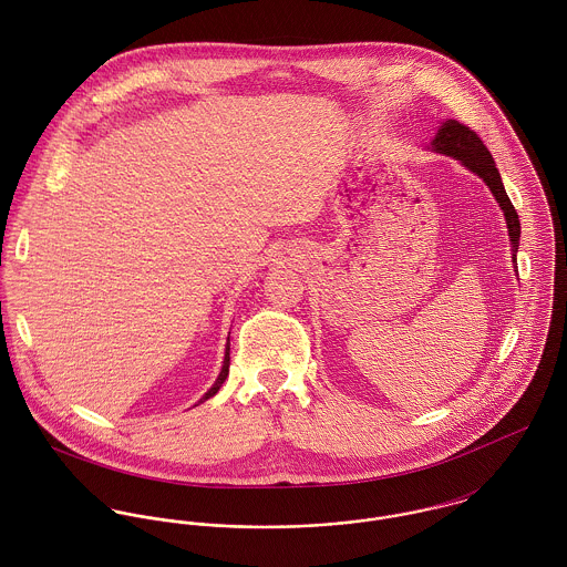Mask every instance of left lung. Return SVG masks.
<instances>
[{
    "mask_svg": "<svg viewBox=\"0 0 567 567\" xmlns=\"http://www.w3.org/2000/svg\"><path fill=\"white\" fill-rule=\"evenodd\" d=\"M430 148L441 153V155H447V157H454L458 162L463 163L467 169H472L474 174H478L491 194L495 196V200L499 203L502 212H504V218H506V229H508V238L513 244V261L517 259V246H519V218H517V212L513 207V203L508 200L506 196V189L502 185V178H499V172L495 167V162L491 157V153L486 151L483 140L465 124L456 122V120H445L441 126H439V133L434 135V140L430 142ZM517 268V266H515Z\"/></svg>",
    "mask_w": 567,
    "mask_h": 567,
    "instance_id": "obj_1",
    "label": "left lung"
}]
</instances>
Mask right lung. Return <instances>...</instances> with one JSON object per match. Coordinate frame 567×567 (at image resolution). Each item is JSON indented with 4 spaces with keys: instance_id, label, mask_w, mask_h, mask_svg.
I'll return each mask as SVG.
<instances>
[{
    "instance_id": "add662e5",
    "label": "right lung",
    "mask_w": 567,
    "mask_h": 567,
    "mask_svg": "<svg viewBox=\"0 0 567 567\" xmlns=\"http://www.w3.org/2000/svg\"><path fill=\"white\" fill-rule=\"evenodd\" d=\"M229 349H231V347H229V342H227V351H225V362H223V371H220L218 380L214 382V386H212V389H209V391H207V393L203 395V400H200V402H205V400L214 398V395H216V393L220 391V386L225 384V380H227V375H229V360H231V358H229Z\"/></svg>"
}]
</instances>
